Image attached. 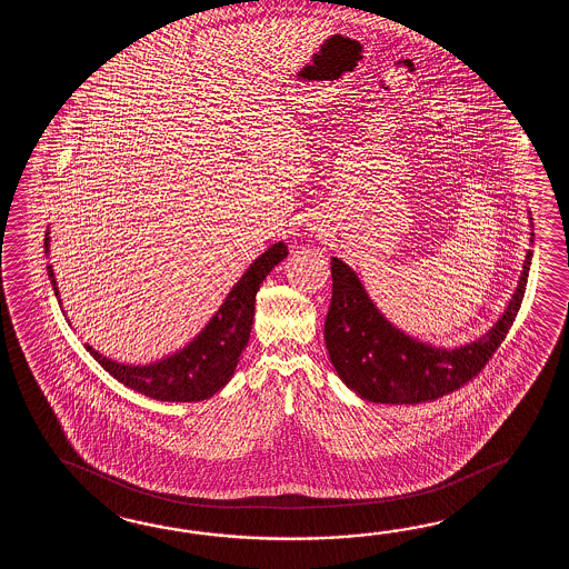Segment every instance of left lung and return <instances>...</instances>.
Returning a JSON list of instances; mask_svg holds the SVG:
<instances>
[{
	"instance_id": "left-lung-1",
	"label": "left lung",
	"mask_w": 569,
	"mask_h": 569,
	"mask_svg": "<svg viewBox=\"0 0 569 569\" xmlns=\"http://www.w3.org/2000/svg\"><path fill=\"white\" fill-rule=\"evenodd\" d=\"M532 252H527L519 287L502 317L482 338L446 350L409 338L376 309L360 279L331 258L333 292L326 319V346L339 378L360 399L387 405L436 400L470 382L495 356L519 313Z\"/></svg>"
}]
</instances>
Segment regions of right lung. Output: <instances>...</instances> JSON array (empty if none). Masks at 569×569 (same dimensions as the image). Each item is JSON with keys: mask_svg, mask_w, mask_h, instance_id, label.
I'll use <instances>...</instances> for the list:
<instances>
[{"mask_svg": "<svg viewBox=\"0 0 569 569\" xmlns=\"http://www.w3.org/2000/svg\"><path fill=\"white\" fill-rule=\"evenodd\" d=\"M50 238L47 231L44 250L49 252ZM289 254L284 242L272 243L264 254L256 258L242 279L233 284L218 313L211 317L206 329L197 338L160 362L148 366H126L113 362L91 346L87 351L101 363V368L113 376L123 387L132 388L150 399L164 402H194L213 397L219 388L230 382L240 353L248 346L252 321H254L256 292L268 272ZM52 290L59 299V289L52 267H49ZM61 302V299H59Z\"/></svg>", "mask_w": 569, "mask_h": 569, "instance_id": "right-lung-1", "label": "right lung"}]
</instances>
